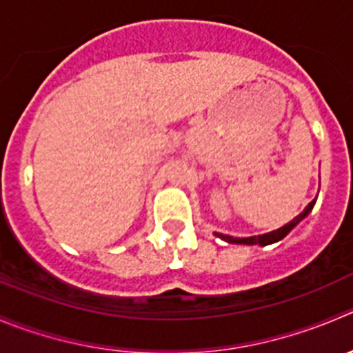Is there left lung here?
Instances as JSON below:
<instances>
[{
	"label": "left lung",
	"mask_w": 353,
	"mask_h": 353,
	"mask_svg": "<svg viewBox=\"0 0 353 353\" xmlns=\"http://www.w3.org/2000/svg\"><path fill=\"white\" fill-rule=\"evenodd\" d=\"M314 204H315V199L312 201V203L308 204V206L305 208V210L301 211V213L298 214V216H294L293 220L290 221V223H286V225H284V227H281V229H277V230H272V232H268V234H263V236L243 237V239H241V237H230V236H223V234H216V236L220 237V239L227 241V243H232V244H260V246H267V244L277 243V241H281V239H283V237H286L288 234H290L291 230H293L294 227H296V225L300 223V221L303 220V218L307 216L308 213H310V211H312V208H314Z\"/></svg>",
	"instance_id": "8db88e82"
}]
</instances>
